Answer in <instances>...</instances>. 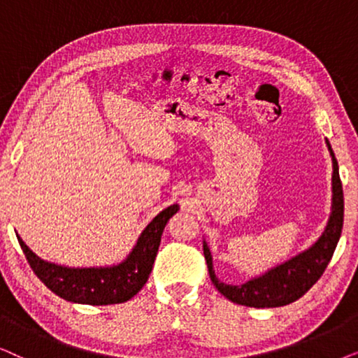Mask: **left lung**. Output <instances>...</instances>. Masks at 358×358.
Returning <instances> with one entry per match:
<instances>
[{
	"instance_id": "left-lung-1",
	"label": "left lung",
	"mask_w": 358,
	"mask_h": 358,
	"mask_svg": "<svg viewBox=\"0 0 358 358\" xmlns=\"http://www.w3.org/2000/svg\"><path fill=\"white\" fill-rule=\"evenodd\" d=\"M327 150L332 158V203L331 215L324 231L317 241L306 251L295 257L268 268L262 275L252 277L241 285H228L220 282L213 271V259L208 244L203 241V256L208 266V273L213 285L229 301L252 308H277L285 306L301 298L326 271L332 254L339 243L342 224H344V192L339 178V166L329 141L326 140Z\"/></svg>"
}]
</instances>
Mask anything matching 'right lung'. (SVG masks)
<instances>
[{
    "label": "right lung",
    "instance_id": "1",
    "mask_svg": "<svg viewBox=\"0 0 358 358\" xmlns=\"http://www.w3.org/2000/svg\"><path fill=\"white\" fill-rule=\"evenodd\" d=\"M179 205H169L151 220L136 239V244L120 264L106 267H65L43 261L26 246L17 234L29 266L43 285L63 300L81 305H115L129 301L148 280L161 234Z\"/></svg>",
    "mask_w": 358,
    "mask_h": 358
}]
</instances>
